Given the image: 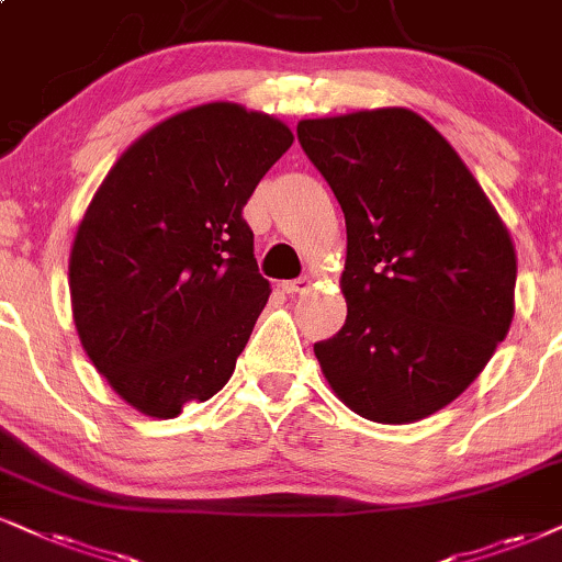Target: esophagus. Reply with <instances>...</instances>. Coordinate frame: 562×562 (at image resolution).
Returning <instances> with one entry per match:
<instances>
[{"label":"esophagus","instance_id":"esophagus-1","mask_svg":"<svg viewBox=\"0 0 562 562\" xmlns=\"http://www.w3.org/2000/svg\"><path fill=\"white\" fill-rule=\"evenodd\" d=\"M311 285H314V282H311L308 277H297V280L282 282V290H285V293H290V295H301V293H308Z\"/></svg>","mask_w":562,"mask_h":562}]
</instances>
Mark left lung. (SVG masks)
Instances as JSON below:
<instances>
[{
    "label": "left lung",
    "instance_id": "8db88e82",
    "mask_svg": "<svg viewBox=\"0 0 562 562\" xmlns=\"http://www.w3.org/2000/svg\"><path fill=\"white\" fill-rule=\"evenodd\" d=\"M345 212L347 322L314 352L360 417L417 423L485 371L516 308V246L436 126L386 105L301 119Z\"/></svg>",
    "mask_w": 562,
    "mask_h": 562
}]
</instances>
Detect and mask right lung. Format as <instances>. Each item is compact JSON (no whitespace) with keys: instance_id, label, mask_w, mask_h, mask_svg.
I'll return each instance as SVG.
<instances>
[{"instance_id":"1","label":"right lung","mask_w":562,"mask_h":562,"mask_svg":"<svg viewBox=\"0 0 562 562\" xmlns=\"http://www.w3.org/2000/svg\"><path fill=\"white\" fill-rule=\"evenodd\" d=\"M231 101L162 119L119 155L69 251L82 350L142 415L170 420L228 383L269 301L244 207L293 145Z\"/></svg>"}]
</instances>
